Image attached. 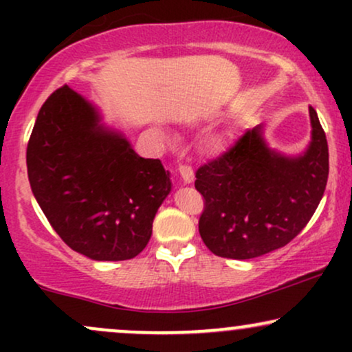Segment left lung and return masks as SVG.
Returning a JSON list of instances; mask_svg holds the SVG:
<instances>
[{"label": "left lung", "mask_w": 352, "mask_h": 352, "mask_svg": "<svg viewBox=\"0 0 352 352\" xmlns=\"http://www.w3.org/2000/svg\"><path fill=\"white\" fill-rule=\"evenodd\" d=\"M36 201L69 248L96 261L131 260L147 246L172 190L159 159H144L124 132L69 86L39 111L26 151Z\"/></svg>", "instance_id": "obj_1"}]
</instances>
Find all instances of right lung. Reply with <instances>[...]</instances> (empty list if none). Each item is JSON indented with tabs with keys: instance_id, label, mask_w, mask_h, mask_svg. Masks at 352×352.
Returning a JSON list of instances; mask_svg holds the SVG:
<instances>
[{
	"instance_id": "add662e5",
	"label": "right lung",
	"mask_w": 352,
	"mask_h": 352,
	"mask_svg": "<svg viewBox=\"0 0 352 352\" xmlns=\"http://www.w3.org/2000/svg\"><path fill=\"white\" fill-rule=\"evenodd\" d=\"M301 155L266 144L263 129L246 131L235 145L197 170L204 195L200 236L213 254L252 260L293 240L313 217L326 188L329 153L316 112Z\"/></svg>"
}]
</instances>
